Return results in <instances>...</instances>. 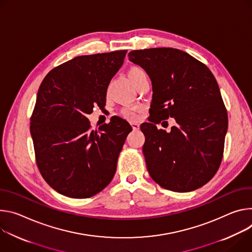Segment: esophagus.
Returning a JSON list of instances; mask_svg holds the SVG:
<instances>
[{
	"label": "esophagus",
	"mask_w": 252,
	"mask_h": 252,
	"mask_svg": "<svg viewBox=\"0 0 252 252\" xmlns=\"http://www.w3.org/2000/svg\"><path fill=\"white\" fill-rule=\"evenodd\" d=\"M131 125L133 127V130H135V131H137L139 129V127H140V124H139L138 122H132Z\"/></svg>",
	"instance_id": "esophagus-1"
}]
</instances>
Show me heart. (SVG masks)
Here are the masks:
<instances>
[{
  "label": "heart",
  "instance_id": "1",
  "mask_svg": "<svg viewBox=\"0 0 252 252\" xmlns=\"http://www.w3.org/2000/svg\"><path fill=\"white\" fill-rule=\"evenodd\" d=\"M143 75H145L144 71L139 67H131L127 72V76L133 85L136 83V81ZM138 113H139L138 108H125L122 110V115L131 120H135L138 116Z\"/></svg>",
  "mask_w": 252,
  "mask_h": 252
}]
</instances>
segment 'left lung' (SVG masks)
<instances>
[{
  "label": "left lung",
  "mask_w": 252,
  "mask_h": 252,
  "mask_svg": "<svg viewBox=\"0 0 252 252\" xmlns=\"http://www.w3.org/2000/svg\"><path fill=\"white\" fill-rule=\"evenodd\" d=\"M129 60L143 68L152 83L143 154L148 172L161 187L189 192L217 172L224 150L227 112L218 84L200 61L178 49L134 50ZM174 118L167 133L155 125Z\"/></svg>",
  "instance_id": "obj_1"
}]
</instances>
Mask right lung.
<instances>
[{"mask_svg": "<svg viewBox=\"0 0 252 252\" xmlns=\"http://www.w3.org/2000/svg\"><path fill=\"white\" fill-rule=\"evenodd\" d=\"M127 51L78 56L41 83L31 117L36 162L45 181L72 198H89L113 179L129 123L120 118L91 130L86 117L105 106L109 83Z\"/></svg>", "mask_w": 252, "mask_h": 252, "instance_id": "1", "label": "right lung"}]
</instances>
